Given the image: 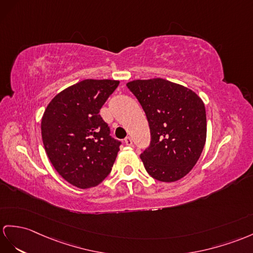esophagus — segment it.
<instances>
[{
    "label": "esophagus",
    "mask_w": 253,
    "mask_h": 253,
    "mask_svg": "<svg viewBox=\"0 0 253 253\" xmlns=\"http://www.w3.org/2000/svg\"><path fill=\"white\" fill-rule=\"evenodd\" d=\"M125 144L126 145V146H133V141H132V138L131 137H126V139H125Z\"/></svg>",
    "instance_id": "1"
}]
</instances>
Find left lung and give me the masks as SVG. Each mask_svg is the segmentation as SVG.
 <instances>
[{"label":"left lung","mask_w":253,"mask_h":253,"mask_svg":"<svg viewBox=\"0 0 253 253\" xmlns=\"http://www.w3.org/2000/svg\"><path fill=\"white\" fill-rule=\"evenodd\" d=\"M126 85L149 122L151 143L140 155L147 173L163 182L181 179L205 145L204 102L194 91L163 78L136 79Z\"/></svg>","instance_id":"1"}]
</instances>
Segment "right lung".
Returning <instances> with one entry per match:
<instances>
[{
  "label": "right lung",
  "instance_id": "obj_1",
  "mask_svg": "<svg viewBox=\"0 0 253 253\" xmlns=\"http://www.w3.org/2000/svg\"><path fill=\"white\" fill-rule=\"evenodd\" d=\"M119 80L84 79L55 95L42 118V138L55 170L80 189L100 184L112 170L120 141L100 109Z\"/></svg>",
  "mask_w": 253,
  "mask_h": 253
}]
</instances>
